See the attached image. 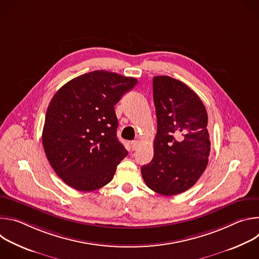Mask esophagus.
Returning a JSON list of instances; mask_svg holds the SVG:
<instances>
[{
    "label": "esophagus",
    "mask_w": 259,
    "mask_h": 259,
    "mask_svg": "<svg viewBox=\"0 0 259 259\" xmlns=\"http://www.w3.org/2000/svg\"><path fill=\"white\" fill-rule=\"evenodd\" d=\"M130 144H131L132 151H135L137 149V146H138V140H133V141H131Z\"/></svg>",
    "instance_id": "obj_1"
}]
</instances>
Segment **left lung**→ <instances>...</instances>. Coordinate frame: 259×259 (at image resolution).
<instances>
[{"label":"left lung","mask_w":259,"mask_h":259,"mask_svg":"<svg viewBox=\"0 0 259 259\" xmlns=\"http://www.w3.org/2000/svg\"><path fill=\"white\" fill-rule=\"evenodd\" d=\"M153 91L158 129L154 158L141 175L154 192L174 196L191 189L208 165L207 110L190 87L171 77H155Z\"/></svg>","instance_id":"left-lung-1"}]
</instances>
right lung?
Masks as SVG:
<instances>
[{
    "label": "right lung",
    "mask_w": 259,
    "mask_h": 259,
    "mask_svg": "<svg viewBox=\"0 0 259 259\" xmlns=\"http://www.w3.org/2000/svg\"><path fill=\"white\" fill-rule=\"evenodd\" d=\"M137 84L117 72L94 70L63 85L51 99L42 141L55 173L70 188L98 190L128 155L117 138L115 105Z\"/></svg>",
    "instance_id": "add662e5"
}]
</instances>
